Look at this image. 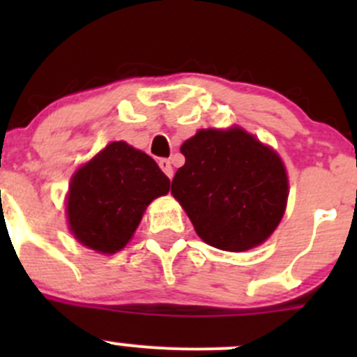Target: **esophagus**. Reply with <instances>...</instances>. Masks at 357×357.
<instances>
[{
	"label": "esophagus",
	"mask_w": 357,
	"mask_h": 357,
	"mask_svg": "<svg viewBox=\"0 0 357 357\" xmlns=\"http://www.w3.org/2000/svg\"><path fill=\"white\" fill-rule=\"evenodd\" d=\"M158 165H160L162 171L165 172V176H167L169 179H172V174H174V172H172L171 160H169V158H160V160H158Z\"/></svg>",
	"instance_id": "1"
}]
</instances>
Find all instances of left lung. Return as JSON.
Wrapping results in <instances>:
<instances>
[{
  "instance_id": "left-lung-1",
  "label": "left lung",
  "mask_w": 357,
  "mask_h": 357,
  "mask_svg": "<svg viewBox=\"0 0 357 357\" xmlns=\"http://www.w3.org/2000/svg\"><path fill=\"white\" fill-rule=\"evenodd\" d=\"M171 193L208 245L243 252L271 236L285 214L289 178L278 153L242 128L200 129Z\"/></svg>"
}]
</instances>
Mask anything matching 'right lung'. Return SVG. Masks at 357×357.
I'll list each match as a JSON object with an SVG mask.
<instances>
[{
    "label": "right lung",
    "mask_w": 357,
    "mask_h": 357,
    "mask_svg": "<svg viewBox=\"0 0 357 357\" xmlns=\"http://www.w3.org/2000/svg\"><path fill=\"white\" fill-rule=\"evenodd\" d=\"M157 162L126 142H114L72 176L67 219L72 235L100 254L126 247L149 204L169 192Z\"/></svg>",
    "instance_id": "obj_1"
}]
</instances>
